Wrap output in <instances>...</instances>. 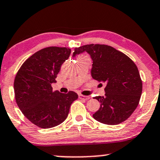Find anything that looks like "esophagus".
Wrapping results in <instances>:
<instances>
[{
    "mask_svg": "<svg viewBox=\"0 0 160 160\" xmlns=\"http://www.w3.org/2000/svg\"><path fill=\"white\" fill-rule=\"evenodd\" d=\"M78 98H80V99H84V100H88L90 98V96H84V95H82V94H79L78 95Z\"/></svg>",
    "mask_w": 160,
    "mask_h": 160,
    "instance_id": "34e87169",
    "label": "esophagus"
}]
</instances>
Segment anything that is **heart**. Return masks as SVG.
Wrapping results in <instances>:
<instances>
[{"label": "heart", "mask_w": 160, "mask_h": 160, "mask_svg": "<svg viewBox=\"0 0 160 160\" xmlns=\"http://www.w3.org/2000/svg\"><path fill=\"white\" fill-rule=\"evenodd\" d=\"M85 57H88V56H84V55H82V56H81L78 57V59H80V58H85Z\"/></svg>", "instance_id": "1"}]
</instances>
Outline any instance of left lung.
<instances>
[{
	"label": "left lung",
	"mask_w": 160,
	"mask_h": 160,
	"mask_svg": "<svg viewBox=\"0 0 160 160\" xmlns=\"http://www.w3.org/2000/svg\"><path fill=\"white\" fill-rule=\"evenodd\" d=\"M84 52L92 60V78L106 84L104 96L94 97L101 104L92 116L105 125L122 123L133 113L142 95V82L137 65L123 52L108 45H84L75 48L72 57Z\"/></svg>",
	"instance_id": "left-lung-1"
}]
</instances>
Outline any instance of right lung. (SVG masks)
<instances>
[{"label": "right lung", "mask_w": 160, "mask_h": 160, "mask_svg": "<svg viewBox=\"0 0 160 160\" xmlns=\"http://www.w3.org/2000/svg\"><path fill=\"white\" fill-rule=\"evenodd\" d=\"M67 47H50L38 51L23 62L14 81L16 103L32 123L50 128L68 117L71 104L78 98L73 91H53L52 84L63 63L70 56Z\"/></svg>", "instance_id": "1"}]
</instances>
